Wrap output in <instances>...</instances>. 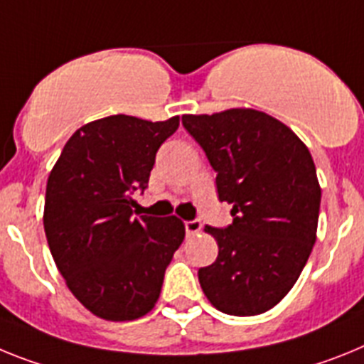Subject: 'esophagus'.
<instances>
[{"label": "esophagus", "mask_w": 364, "mask_h": 364, "mask_svg": "<svg viewBox=\"0 0 364 364\" xmlns=\"http://www.w3.org/2000/svg\"><path fill=\"white\" fill-rule=\"evenodd\" d=\"M200 230H201V221L200 220L185 221V232H186V236H194L196 232H200Z\"/></svg>", "instance_id": "34e87169"}]
</instances>
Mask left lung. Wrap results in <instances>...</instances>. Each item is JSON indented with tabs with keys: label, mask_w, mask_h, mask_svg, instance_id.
I'll use <instances>...</instances> for the list:
<instances>
[{
	"label": "left lung",
	"mask_w": 364,
	"mask_h": 364,
	"mask_svg": "<svg viewBox=\"0 0 364 364\" xmlns=\"http://www.w3.org/2000/svg\"><path fill=\"white\" fill-rule=\"evenodd\" d=\"M183 126L216 172L232 223L205 227L218 258L198 271L210 304L251 317L277 306L295 286L315 243L321 186L311 154L291 129L257 109L183 115Z\"/></svg>",
	"instance_id": "1"
}]
</instances>
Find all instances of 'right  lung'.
I'll return each instance as SVG.
<instances>
[{
    "label": "right lung",
    "mask_w": 364,
    "mask_h": 364,
    "mask_svg": "<svg viewBox=\"0 0 364 364\" xmlns=\"http://www.w3.org/2000/svg\"><path fill=\"white\" fill-rule=\"evenodd\" d=\"M179 117L150 122L104 117L71 135L50 170L43 229L71 293L106 321H134L156 306L164 271L185 238L176 216H141L161 144Z\"/></svg>",
    "instance_id": "obj_1"
}]
</instances>
